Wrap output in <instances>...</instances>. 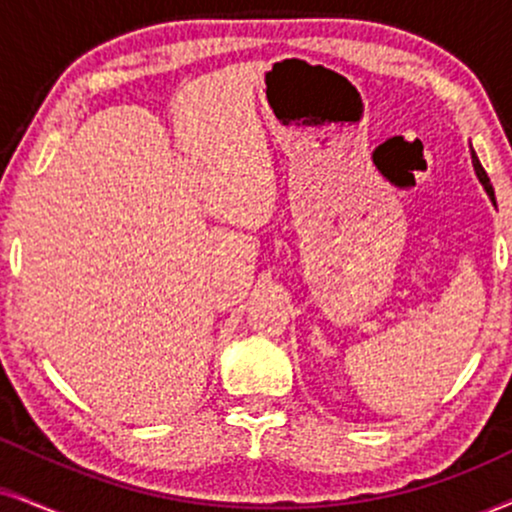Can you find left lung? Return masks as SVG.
Masks as SVG:
<instances>
[{"mask_svg":"<svg viewBox=\"0 0 512 512\" xmlns=\"http://www.w3.org/2000/svg\"><path fill=\"white\" fill-rule=\"evenodd\" d=\"M472 164H474V171H477V178H479V181H482V186H484V190H486V195H489L491 200H494V188H491L489 176H486L484 166L479 164V159H477V155H474V150H472Z\"/></svg>","mask_w":512,"mask_h":512,"instance_id":"obj_1","label":"left lung"}]
</instances>
